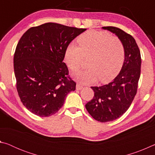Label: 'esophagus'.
Returning a JSON list of instances; mask_svg holds the SVG:
<instances>
[{
	"label": "esophagus",
	"mask_w": 155,
	"mask_h": 155,
	"mask_svg": "<svg viewBox=\"0 0 155 155\" xmlns=\"http://www.w3.org/2000/svg\"><path fill=\"white\" fill-rule=\"evenodd\" d=\"M83 88V86L80 85V84H77V86H76V89H77V90H82Z\"/></svg>",
	"instance_id": "1"
}]
</instances>
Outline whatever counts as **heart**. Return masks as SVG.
<instances>
[{"label":"heart","instance_id":"b5f03b06","mask_svg":"<svg viewBox=\"0 0 155 155\" xmlns=\"http://www.w3.org/2000/svg\"><path fill=\"white\" fill-rule=\"evenodd\" d=\"M78 45L70 44L65 52V61L73 72L82 67L84 57H88V69L74 75V79L84 84L99 79H111L121 68L124 59L122 41L106 31H88L78 37Z\"/></svg>","mask_w":155,"mask_h":155}]
</instances>
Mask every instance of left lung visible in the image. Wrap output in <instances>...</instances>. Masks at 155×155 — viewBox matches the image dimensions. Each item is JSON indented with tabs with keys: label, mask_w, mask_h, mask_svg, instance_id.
<instances>
[{
	"label": "left lung",
	"mask_w": 155,
	"mask_h": 155,
	"mask_svg": "<svg viewBox=\"0 0 155 155\" xmlns=\"http://www.w3.org/2000/svg\"><path fill=\"white\" fill-rule=\"evenodd\" d=\"M103 28L115 34L124 48V61L118 75L107 85L91 87L94 96L85 104L94 119L107 122L121 117L132 103L137 94L141 59L137 44L130 34L115 27Z\"/></svg>",
	"instance_id": "left-lung-1"
}]
</instances>
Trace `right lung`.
Wrapping results in <instances>:
<instances>
[{"instance_id":"right-lung-1","label":"right lung","mask_w":155,"mask_h":155,"mask_svg":"<svg viewBox=\"0 0 155 155\" xmlns=\"http://www.w3.org/2000/svg\"><path fill=\"white\" fill-rule=\"evenodd\" d=\"M86 28L48 22L21 37L14 57L18 95L33 114L48 117L59 111L76 83L63 60L70 43Z\"/></svg>"}]
</instances>
